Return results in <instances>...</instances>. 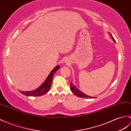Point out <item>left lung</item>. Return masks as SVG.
Here are the masks:
<instances>
[{"label":"left lung","mask_w":131,"mask_h":131,"mask_svg":"<svg viewBox=\"0 0 131 131\" xmlns=\"http://www.w3.org/2000/svg\"><path fill=\"white\" fill-rule=\"evenodd\" d=\"M109 35H110L111 37L112 38V39H113V41L115 42V39L113 37L112 35L111 34H110V33H109ZM70 89H71V90L72 91V92L74 93L76 96H77L78 97H81V98H89V99L95 98L94 97L88 96V95H86V94L83 93L82 92H81V91L80 90H79L78 88L76 87L72 83H70Z\"/></svg>","instance_id":"left-lung-1"}]
</instances>
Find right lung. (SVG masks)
I'll list each match as a JSON object with an SVG mask.
<instances>
[{
	"instance_id": "add662e5",
	"label": "right lung",
	"mask_w": 131,
	"mask_h": 131,
	"mask_svg": "<svg viewBox=\"0 0 131 131\" xmlns=\"http://www.w3.org/2000/svg\"><path fill=\"white\" fill-rule=\"evenodd\" d=\"M60 68V66L57 65L54 68L51 72L48 75L46 79L42 83L40 86H39L37 89H36L32 91H27V92H23V91H20V92L23 94V95L29 96H42L44 94H46L48 91H49L51 86L52 80L53 77V75L56 71Z\"/></svg>"
}]
</instances>
